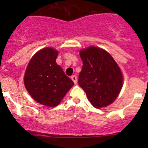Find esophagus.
Segmentation results:
<instances>
[{"label": "esophagus", "instance_id": "obj_1", "mask_svg": "<svg viewBox=\"0 0 148 148\" xmlns=\"http://www.w3.org/2000/svg\"><path fill=\"white\" fill-rule=\"evenodd\" d=\"M71 79H72V81L74 82V83L77 84V77L76 75H72L71 76Z\"/></svg>", "mask_w": 148, "mask_h": 148}]
</instances>
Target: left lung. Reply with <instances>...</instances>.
<instances>
[{"instance_id": "left-lung-1", "label": "left lung", "mask_w": 148, "mask_h": 148, "mask_svg": "<svg viewBox=\"0 0 148 148\" xmlns=\"http://www.w3.org/2000/svg\"><path fill=\"white\" fill-rule=\"evenodd\" d=\"M83 66L79 85L96 108L112 104L120 94L122 74L112 56L99 48L91 46L80 51Z\"/></svg>"}]
</instances>
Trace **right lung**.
Listing matches in <instances>:
<instances>
[{
  "mask_svg": "<svg viewBox=\"0 0 148 148\" xmlns=\"http://www.w3.org/2000/svg\"><path fill=\"white\" fill-rule=\"evenodd\" d=\"M58 51L44 48L32 57L26 68L24 84L37 102L49 107L57 106L74 82L56 64Z\"/></svg>",
  "mask_w": 148,
  "mask_h": 148,
  "instance_id": "obj_1",
  "label": "right lung"
}]
</instances>
